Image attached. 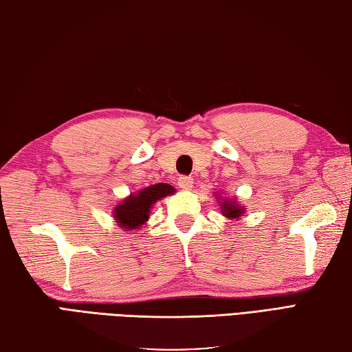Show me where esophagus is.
<instances>
[{
  "instance_id": "esophagus-1",
  "label": "esophagus",
  "mask_w": 352,
  "mask_h": 352,
  "mask_svg": "<svg viewBox=\"0 0 352 352\" xmlns=\"http://www.w3.org/2000/svg\"><path fill=\"white\" fill-rule=\"evenodd\" d=\"M177 187L181 190H190L193 187V179L190 176H181L177 179Z\"/></svg>"
}]
</instances>
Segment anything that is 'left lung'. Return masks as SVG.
<instances>
[{"label": "left lung", "mask_w": 352, "mask_h": 352, "mask_svg": "<svg viewBox=\"0 0 352 352\" xmlns=\"http://www.w3.org/2000/svg\"><path fill=\"white\" fill-rule=\"evenodd\" d=\"M221 208L223 210V214L227 216V217H231V219H234V217H241V214L243 213V210L239 207V205H236V204H231V202H223L222 205H221Z\"/></svg>", "instance_id": "obj_1"}]
</instances>
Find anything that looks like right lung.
<instances>
[{"label": "right lung", "instance_id": "add662e5", "mask_svg": "<svg viewBox=\"0 0 352 352\" xmlns=\"http://www.w3.org/2000/svg\"><path fill=\"white\" fill-rule=\"evenodd\" d=\"M175 193V188L168 184H156L144 188L138 195H131L124 199L115 210V219L119 227L133 230L145 223L150 216V208L159 199Z\"/></svg>", "mask_w": 352, "mask_h": 352}]
</instances>
